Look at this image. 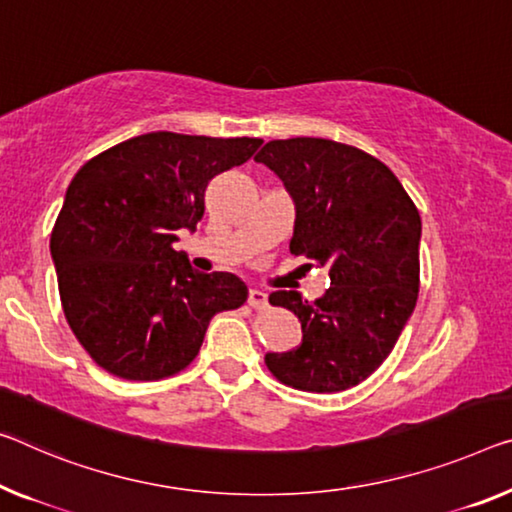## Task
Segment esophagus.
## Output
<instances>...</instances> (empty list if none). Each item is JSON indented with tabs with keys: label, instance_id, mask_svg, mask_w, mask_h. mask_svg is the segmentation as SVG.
I'll use <instances>...</instances> for the list:
<instances>
[{
	"label": "esophagus",
	"instance_id": "34e87169",
	"mask_svg": "<svg viewBox=\"0 0 512 512\" xmlns=\"http://www.w3.org/2000/svg\"><path fill=\"white\" fill-rule=\"evenodd\" d=\"M249 306L256 311L267 309V295L263 290H249Z\"/></svg>",
	"mask_w": 512,
	"mask_h": 512
}]
</instances>
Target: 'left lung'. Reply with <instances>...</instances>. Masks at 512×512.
Here are the masks:
<instances>
[{
	"mask_svg": "<svg viewBox=\"0 0 512 512\" xmlns=\"http://www.w3.org/2000/svg\"><path fill=\"white\" fill-rule=\"evenodd\" d=\"M295 201L290 254L329 267L316 302L277 290L272 306L302 322V345L267 352L279 382L311 393L357 387L391 355L419 297L421 217L377 157L332 139L267 141L254 157Z\"/></svg>",
	"mask_w": 512,
	"mask_h": 512,
	"instance_id": "1",
	"label": "left lung"
}]
</instances>
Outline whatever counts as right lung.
Wrapping results in <instances>:
<instances>
[{
  "label": "right lung",
  "instance_id": "right-lung-1",
  "mask_svg": "<svg viewBox=\"0 0 512 512\" xmlns=\"http://www.w3.org/2000/svg\"><path fill=\"white\" fill-rule=\"evenodd\" d=\"M261 144L148 132L77 171L50 251L68 325L107 373L148 382L185 371L210 318L247 302L245 281L196 272L174 242L201 222L210 178Z\"/></svg>",
  "mask_w": 512,
  "mask_h": 512
}]
</instances>
